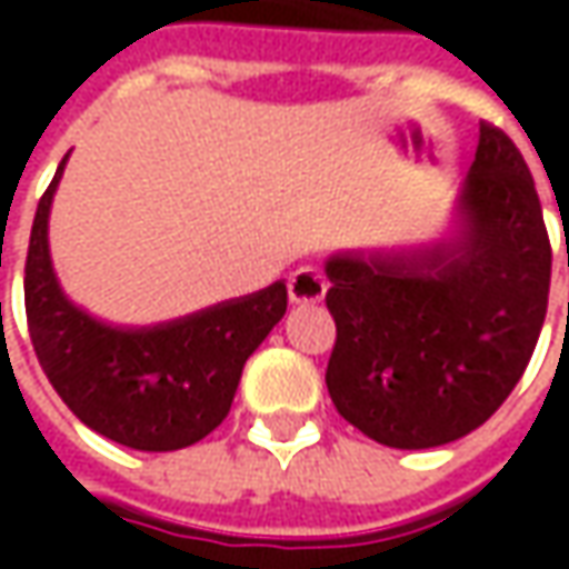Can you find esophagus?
Here are the masks:
<instances>
[{"label":"esophagus","instance_id":"obj_1","mask_svg":"<svg viewBox=\"0 0 569 569\" xmlns=\"http://www.w3.org/2000/svg\"><path fill=\"white\" fill-rule=\"evenodd\" d=\"M288 295H291L295 303H317V300L326 297V278L317 269L303 266L288 278Z\"/></svg>","mask_w":569,"mask_h":569}]
</instances>
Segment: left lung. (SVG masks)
<instances>
[{"label": "left lung", "mask_w": 569, "mask_h": 569, "mask_svg": "<svg viewBox=\"0 0 569 569\" xmlns=\"http://www.w3.org/2000/svg\"><path fill=\"white\" fill-rule=\"evenodd\" d=\"M456 240L326 262L336 345L326 386L339 415L392 449L452 443L526 373L548 313L551 240L536 180L491 122L459 192Z\"/></svg>", "instance_id": "left-lung-1"}]
</instances>
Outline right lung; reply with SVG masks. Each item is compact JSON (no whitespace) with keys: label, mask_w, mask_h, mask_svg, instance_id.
Returning a JSON list of instances; mask_svg holds the SVG:
<instances>
[{"label":"right lung","mask_w":569,"mask_h":569,"mask_svg":"<svg viewBox=\"0 0 569 569\" xmlns=\"http://www.w3.org/2000/svg\"><path fill=\"white\" fill-rule=\"evenodd\" d=\"M40 196L24 262L33 355L59 399L100 437L142 452L199 443L228 418L243 363L288 310V288L208 307L151 329H117L62 295L50 262L47 218L56 183Z\"/></svg>","instance_id":"1"}]
</instances>
